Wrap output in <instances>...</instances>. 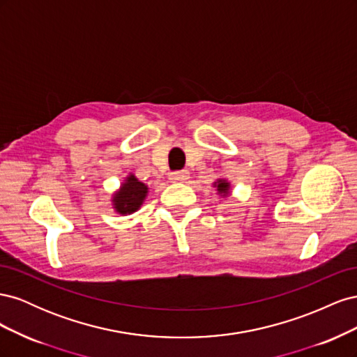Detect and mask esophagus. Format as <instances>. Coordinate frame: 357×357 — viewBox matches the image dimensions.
Returning <instances> with one entry per match:
<instances>
[{
  "label": "esophagus",
  "instance_id": "34e87169",
  "mask_svg": "<svg viewBox=\"0 0 357 357\" xmlns=\"http://www.w3.org/2000/svg\"><path fill=\"white\" fill-rule=\"evenodd\" d=\"M169 180L172 183H186L189 180L188 171H174L169 174Z\"/></svg>",
  "mask_w": 357,
  "mask_h": 357
}]
</instances>
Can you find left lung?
<instances>
[{
    "mask_svg": "<svg viewBox=\"0 0 357 357\" xmlns=\"http://www.w3.org/2000/svg\"><path fill=\"white\" fill-rule=\"evenodd\" d=\"M214 186L218 188V192L223 193V195H228L229 193V183L226 180H218L214 183Z\"/></svg>",
    "mask_w": 357,
    "mask_h": 357,
    "instance_id": "8db88e82",
    "label": "left lung"
}]
</instances>
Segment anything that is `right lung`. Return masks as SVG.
Masks as SVG:
<instances>
[{"instance_id": "right-lung-1", "label": "right lung", "mask_w": 357, "mask_h": 357, "mask_svg": "<svg viewBox=\"0 0 357 357\" xmlns=\"http://www.w3.org/2000/svg\"><path fill=\"white\" fill-rule=\"evenodd\" d=\"M147 186L144 183L138 181L135 176L126 177L121 190L114 193L113 205L114 210L121 214H131L142 207L143 201L147 195Z\"/></svg>"}]
</instances>
